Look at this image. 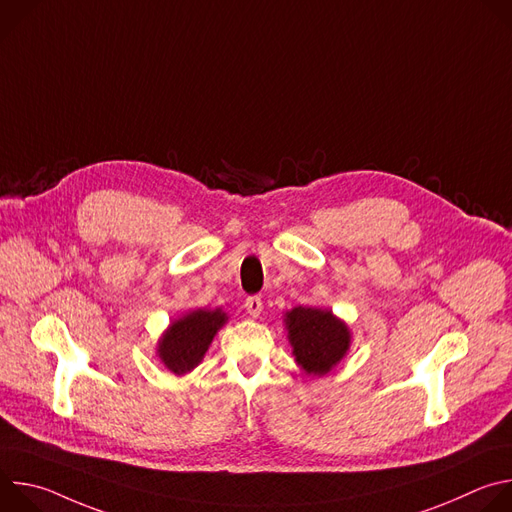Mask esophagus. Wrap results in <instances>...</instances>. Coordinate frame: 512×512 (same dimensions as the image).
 <instances>
[{"instance_id": "esophagus-1", "label": "esophagus", "mask_w": 512, "mask_h": 512, "mask_svg": "<svg viewBox=\"0 0 512 512\" xmlns=\"http://www.w3.org/2000/svg\"><path fill=\"white\" fill-rule=\"evenodd\" d=\"M245 308H247V314H249L251 318H259V314H261V310H263V302H261V298L251 296V298H247Z\"/></svg>"}]
</instances>
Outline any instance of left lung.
<instances>
[{"label":"left lung","mask_w":512,"mask_h":512,"mask_svg":"<svg viewBox=\"0 0 512 512\" xmlns=\"http://www.w3.org/2000/svg\"><path fill=\"white\" fill-rule=\"evenodd\" d=\"M283 326L296 364L310 377L320 379L332 373L352 344L348 324L330 308H291L283 314Z\"/></svg>","instance_id":"1"}]
</instances>
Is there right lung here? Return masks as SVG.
<instances>
[{
    "label": "right lung",
    "mask_w": 512,
    "mask_h": 512,
    "mask_svg": "<svg viewBox=\"0 0 512 512\" xmlns=\"http://www.w3.org/2000/svg\"><path fill=\"white\" fill-rule=\"evenodd\" d=\"M227 322L229 316L223 312V308L188 310L186 314L172 320L170 326L162 332L156 344L160 362L176 377L192 373L202 362L218 330Z\"/></svg>",
    "instance_id": "add662e5"
}]
</instances>
